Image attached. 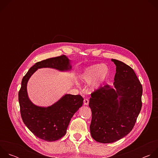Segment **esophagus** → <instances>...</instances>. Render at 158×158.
<instances>
[{"instance_id":"obj_1","label":"esophagus","mask_w":158,"mask_h":158,"mask_svg":"<svg viewBox=\"0 0 158 158\" xmlns=\"http://www.w3.org/2000/svg\"><path fill=\"white\" fill-rule=\"evenodd\" d=\"M89 99H84V104L85 106H87L89 104Z\"/></svg>"}]
</instances>
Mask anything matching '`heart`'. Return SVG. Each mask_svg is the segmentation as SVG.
I'll return each instance as SVG.
<instances>
[{"label":"heart","mask_w":158,"mask_h":158,"mask_svg":"<svg viewBox=\"0 0 158 158\" xmlns=\"http://www.w3.org/2000/svg\"><path fill=\"white\" fill-rule=\"evenodd\" d=\"M109 73L107 67L104 64H94L84 70L81 74V80L85 84H91L90 91H96L102 87Z\"/></svg>","instance_id":"b5f03b06"}]
</instances>
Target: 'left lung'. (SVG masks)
<instances>
[{"label": "left lung", "mask_w": 158, "mask_h": 158, "mask_svg": "<svg viewBox=\"0 0 158 158\" xmlns=\"http://www.w3.org/2000/svg\"><path fill=\"white\" fill-rule=\"evenodd\" d=\"M116 66L114 87L107 84L91 94L90 131L101 143L117 141L134 127L141 109L143 87L131 67L112 59Z\"/></svg>", "instance_id": "left-lung-1"}]
</instances>
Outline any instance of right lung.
Segmentation results:
<instances>
[{
    "instance_id": "obj_1",
    "label": "right lung",
    "mask_w": 158,
    "mask_h": 158,
    "mask_svg": "<svg viewBox=\"0 0 158 158\" xmlns=\"http://www.w3.org/2000/svg\"><path fill=\"white\" fill-rule=\"evenodd\" d=\"M41 68H51L61 72L72 69L71 60L66 56L53 57L35 63L23 77L19 92L21 117L27 127L37 138L48 142L60 139L74 114L82 106L81 95L65 94L52 105L42 107L34 104L27 93V82L32 74Z\"/></svg>"
}]
</instances>
